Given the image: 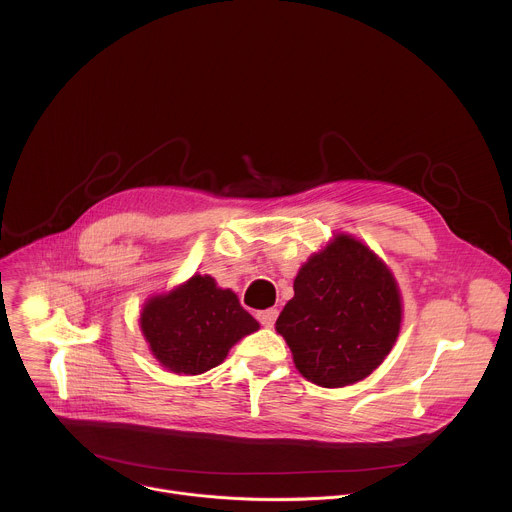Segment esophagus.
I'll return each mask as SVG.
<instances>
[{
	"label": "esophagus",
	"mask_w": 512,
	"mask_h": 512,
	"mask_svg": "<svg viewBox=\"0 0 512 512\" xmlns=\"http://www.w3.org/2000/svg\"><path fill=\"white\" fill-rule=\"evenodd\" d=\"M277 310L275 308H269V310H263V312H257V320L265 326V328H271L277 320Z\"/></svg>",
	"instance_id": "obj_1"
}]
</instances>
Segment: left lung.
<instances>
[{"label":"left lung","instance_id":"1","mask_svg":"<svg viewBox=\"0 0 512 512\" xmlns=\"http://www.w3.org/2000/svg\"><path fill=\"white\" fill-rule=\"evenodd\" d=\"M401 320V291L389 265L369 245L338 233L300 267L275 330L304 379L338 389L379 369Z\"/></svg>","mask_w":512,"mask_h":512}]
</instances>
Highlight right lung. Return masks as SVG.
<instances>
[{"label": "right lung", "instance_id": "1", "mask_svg": "<svg viewBox=\"0 0 512 512\" xmlns=\"http://www.w3.org/2000/svg\"><path fill=\"white\" fill-rule=\"evenodd\" d=\"M139 328L150 352L176 375H202L221 364L229 350L259 330L233 289L210 275L194 273L166 294L145 300Z\"/></svg>", "mask_w": 512, "mask_h": 512}]
</instances>
